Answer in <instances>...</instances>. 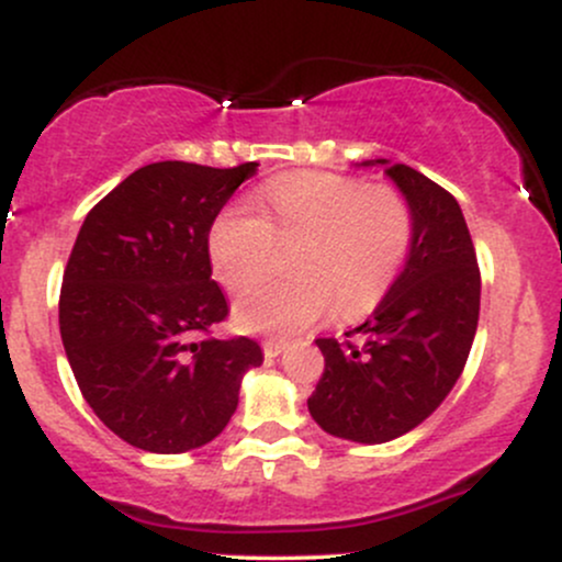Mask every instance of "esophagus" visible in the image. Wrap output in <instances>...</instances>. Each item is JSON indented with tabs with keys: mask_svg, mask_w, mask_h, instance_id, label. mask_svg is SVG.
Returning a JSON list of instances; mask_svg holds the SVG:
<instances>
[{
	"mask_svg": "<svg viewBox=\"0 0 562 562\" xmlns=\"http://www.w3.org/2000/svg\"><path fill=\"white\" fill-rule=\"evenodd\" d=\"M285 348H288L285 340H280V338H269V340H263V357H267V359H274V357H280V353L285 351Z\"/></svg>",
	"mask_w": 562,
	"mask_h": 562,
	"instance_id": "obj_1",
	"label": "esophagus"
}]
</instances>
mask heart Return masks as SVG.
<instances>
[{"label":"heart","mask_w":562,"mask_h":562,"mask_svg":"<svg viewBox=\"0 0 562 562\" xmlns=\"http://www.w3.org/2000/svg\"><path fill=\"white\" fill-rule=\"evenodd\" d=\"M272 216L235 205L216 216L209 254L232 293L249 288L271 262L276 243L301 241L299 276L248 290L235 322L248 333H299L333 312L372 306L409 254L415 218L398 190L333 171H293L269 182Z\"/></svg>","instance_id":"b5f03b06"}]
</instances>
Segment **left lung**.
<instances>
[{
  "label": "left lung",
  "instance_id": "obj_1",
  "mask_svg": "<svg viewBox=\"0 0 562 562\" xmlns=\"http://www.w3.org/2000/svg\"><path fill=\"white\" fill-rule=\"evenodd\" d=\"M375 164H385L412 209L409 256L346 340L317 338L325 372L308 396L322 430L359 443H385L434 415L465 370L481 312L479 259L460 203L409 166Z\"/></svg>",
  "mask_w": 562,
  "mask_h": 562
}]
</instances>
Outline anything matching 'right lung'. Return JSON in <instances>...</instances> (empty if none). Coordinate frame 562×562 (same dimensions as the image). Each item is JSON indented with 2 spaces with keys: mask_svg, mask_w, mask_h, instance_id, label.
<instances>
[{
  "mask_svg": "<svg viewBox=\"0 0 562 562\" xmlns=\"http://www.w3.org/2000/svg\"><path fill=\"white\" fill-rule=\"evenodd\" d=\"M259 164L142 166L83 218L63 274L60 338L76 383L115 436L179 454L227 428L256 340L211 338L229 306L209 232Z\"/></svg>",
  "mask_w": 562,
  "mask_h": 562,
  "instance_id": "1",
  "label": "right lung"
}]
</instances>
